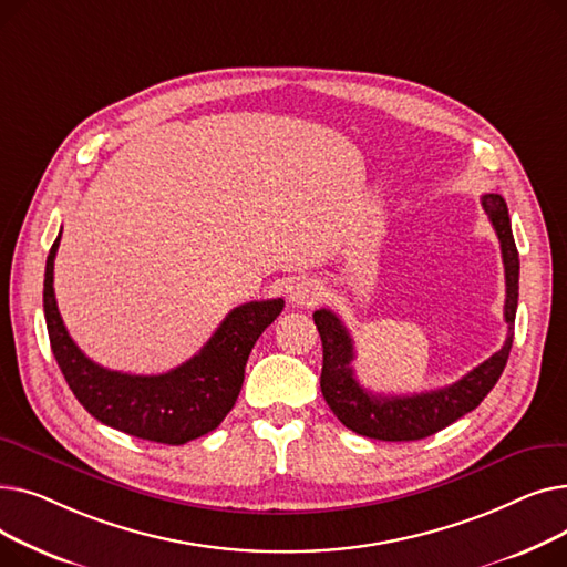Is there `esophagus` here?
Wrapping results in <instances>:
<instances>
[{
	"mask_svg": "<svg viewBox=\"0 0 567 567\" xmlns=\"http://www.w3.org/2000/svg\"><path fill=\"white\" fill-rule=\"evenodd\" d=\"M321 301V287L315 280H299L289 287V303L312 308Z\"/></svg>",
	"mask_w": 567,
	"mask_h": 567,
	"instance_id": "obj_1",
	"label": "esophagus"
}]
</instances>
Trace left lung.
Here are the masks:
<instances>
[{
  "label": "left lung",
  "instance_id": "8db88e82",
  "mask_svg": "<svg viewBox=\"0 0 567 567\" xmlns=\"http://www.w3.org/2000/svg\"><path fill=\"white\" fill-rule=\"evenodd\" d=\"M481 202L501 241L505 268L503 317L508 323V338L494 355H489L478 368H473L460 381L419 395H374L353 377V342L338 315L326 308L312 315L323 347L319 379L321 393L326 404L338 415V421L351 432L379 441H419L449 427L464 413L473 411L496 385L513 347L519 299V252L513 238L505 199L501 195H483Z\"/></svg>",
  "mask_w": 567,
  "mask_h": 567
}]
</instances>
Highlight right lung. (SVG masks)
Returning <instances> with one entry per match:
<instances>
[{"label":"right lung","instance_id":"add662e5","mask_svg":"<svg viewBox=\"0 0 567 567\" xmlns=\"http://www.w3.org/2000/svg\"><path fill=\"white\" fill-rule=\"evenodd\" d=\"M50 248L43 280V310L50 347L78 402L107 427L137 439L182 445L216 430L244 385L248 355L285 301H250L234 308L190 361L165 374H126L101 368L78 349L54 299V257Z\"/></svg>","mask_w":567,"mask_h":567}]
</instances>
